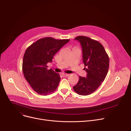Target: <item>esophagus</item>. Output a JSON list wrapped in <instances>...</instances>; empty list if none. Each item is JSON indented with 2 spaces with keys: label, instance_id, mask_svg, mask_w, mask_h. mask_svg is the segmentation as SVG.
I'll return each instance as SVG.
<instances>
[{
  "label": "esophagus",
  "instance_id": "1",
  "mask_svg": "<svg viewBox=\"0 0 131 131\" xmlns=\"http://www.w3.org/2000/svg\"><path fill=\"white\" fill-rule=\"evenodd\" d=\"M62 75H63V76L64 77H68V75H69V74H64V73H63V74H62Z\"/></svg>",
  "mask_w": 131,
  "mask_h": 131
}]
</instances>
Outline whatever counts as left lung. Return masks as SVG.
I'll use <instances>...</instances> for the list:
<instances>
[{
	"instance_id": "left-lung-1",
	"label": "left lung",
	"mask_w": 131,
	"mask_h": 131,
	"mask_svg": "<svg viewBox=\"0 0 131 131\" xmlns=\"http://www.w3.org/2000/svg\"><path fill=\"white\" fill-rule=\"evenodd\" d=\"M80 42L83 52V63L87 72L86 77H79L74 91L82 95L94 92L105 80L108 71L109 59L104 47L98 41L85 36L75 38Z\"/></svg>"
}]
</instances>
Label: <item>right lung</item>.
<instances>
[{
  "label": "right lung",
  "mask_w": 131,
  "mask_h": 131,
  "mask_svg": "<svg viewBox=\"0 0 131 131\" xmlns=\"http://www.w3.org/2000/svg\"><path fill=\"white\" fill-rule=\"evenodd\" d=\"M69 41L46 37L33 43L25 50L23 73L26 80L38 94L46 95L57 89L60 75L52 69L48 70L47 64L52 61L54 54Z\"/></svg>",
  "instance_id": "1"
}]
</instances>
